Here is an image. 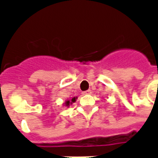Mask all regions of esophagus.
<instances>
[{
  "label": "esophagus",
  "mask_w": 158,
  "mask_h": 158,
  "mask_svg": "<svg viewBox=\"0 0 158 158\" xmlns=\"http://www.w3.org/2000/svg\"><path fill=\"white\" fill-rule=\"evenodd\" d=\"M91 93H92V91H91L90 89H88V90H86L85 92H83V94H84V95H90Z\"/></svg>",
  "instance_id": "obj_1"
}]
</instances>
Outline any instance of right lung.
Instances as JSON below:
<instances>
[{
    "instance_id": "1",
    "label": "right lung",
    "mask_w": 158,
    "mask_h": 158,
    "mask_svg": "<svg viewBox=\"0 0 158 158\" xmlns=\"http://www.w3.org/2000/svg\"><path fill=\"white\" fill-rule=\"evenodd\" d=\"M77 98H78V97H77V96H75V97H73V98H69V99H67L65 101V102H63L62 106H67V107H69V106H71V105H73V103L75 102Z\"/></svg>"
}]
</instances>
